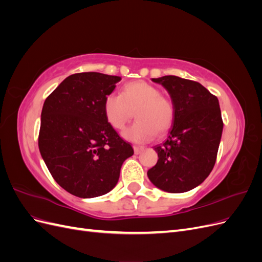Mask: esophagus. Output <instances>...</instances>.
I'll return each mask as SVG.
<instances>
[{"instance_id":"34e87169","label":"esophagus","mask_w":262,"mask_h":262,"mask_svg":"<svg viewBox=\"0 0 262 262\" xmlns=\"http://www.w3.org/2000/svg\"><path fill=\"white\" fill-rule=\"evenodd\" d=\"M133 149H134V153L136 154H140L144 150V147L143 146H139V145H134L133 146Z\"/></svg>"}]
</instances>
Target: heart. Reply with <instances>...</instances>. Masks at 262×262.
Listing matches in <instances>:
<instances>
[{
    "label": "heart",
    "mask_w": 262,
    "mask_h": 262,
    "mask_svg": "<svg viewBox=\"0 0 262 262\" xmlns=\"http://www.w3.org/2000/svg\"><path fill=\"white\" fill-rule=\"evenodd\" d=\"M102 110L107 122L121 130L134 115L138 120L122 133L133 142L150 141L167 133L175 122L173 102L161 94L160 89L144 81H133L122 86L120 95L110 94L104 99Z\"/></svg>",
    "instance_id": "1"
}]
</instances>
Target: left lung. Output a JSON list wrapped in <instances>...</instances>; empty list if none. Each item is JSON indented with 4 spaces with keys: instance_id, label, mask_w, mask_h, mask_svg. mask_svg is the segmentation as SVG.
<instances>
[{
    "instance_id": "1",
    "label": "left lung",
    "mask_w": 262,
    "mask_h": 262,
    "mask_svg": "<svg viewBox=\"0 0 262 262\" xmlns=\"http://www.w3.org/2000/svg\"><path fill=\"white\" fill-rule=\"evenodd\" d=\"M153 82L169 93L176 118L168 139L154 146L158 161L147 176L164 191L186 192L202 184L215 165L223 131L219 99L200 83L178 76Z\"/></svg>"
}]
</instances>
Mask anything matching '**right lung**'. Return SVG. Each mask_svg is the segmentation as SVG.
<instances>
[{"label": "right lung", "instance_id": "obj_1", "mask_svg": "<svg viewBox=\"0 0 262 262\" xmlns=\"http://www.w3.org/2000/svg\"><path fill=\"white\" fill-rule=\"evenodd\" d=\"M120 76L97 72L68 76L47 99L38 145L51 176L71 194L95 198L114 189L133 155L104 115V99Z\"/></svg>", "mask_w": 262, "mask_h": 262}]
</instances>
